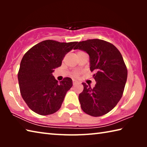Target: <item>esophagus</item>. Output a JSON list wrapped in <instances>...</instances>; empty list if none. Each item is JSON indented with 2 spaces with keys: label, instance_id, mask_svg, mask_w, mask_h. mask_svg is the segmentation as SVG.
<instances>
[{
  "label": "esophagus",
  "instance_id": "34e87169",
  "mask_svg": "<svg viewBox=\"0 0 147 147\" xmlns=\"http://www.w3.org/2000/svg\"><path fill=\"white\" fill-rule=\"evenodd\" d=\"M80 84V83L78 82L75 80H73V86L78 85V84Z\"/></svg>",
  "mask_w": 147,
  "mask_h": 147
}]
</instances>
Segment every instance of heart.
Instances as JSON below:
<instances>
[{"instance_id": "heart-1", "label": "heart", "mask_w": 147, "mask_h": 147, "mask_svg": "<svg viewBox=\"0 0 147 147\" xmlns=\"http://www.w3.org/2000/svg\"><path fill=\"white\" fill-rule=\"evenodd\" d=\"M80 53H82V52L81 51H79V52H78V53H77V54H78ZM77 74H78L77 73H74V76H77Z\"/></svg>"}]
</instances>
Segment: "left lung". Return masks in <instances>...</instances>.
<instances>
[{"mask_svg": "<svg viewBox=\"0 0 147 147\" xmlns=\"http://www.w3.org/2000/svg\"><path fill=\"white\" fill-rule=\"evenodd\" d=\"M74 49L89 54L90 70L96 82L93 89L82 83L84 90L78 96L81 108L93 117L105 115L123 96L128 75L123 56L113 45L98 39L78 42Z\"/></svg>", "mask_w": 147, "mask_h": 147, "instance_id": "obj_1", "label": "left lung"}]
</instances>
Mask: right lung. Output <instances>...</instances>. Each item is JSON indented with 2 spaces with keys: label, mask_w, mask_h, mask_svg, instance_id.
<instances>
[{
  "label": "right lung",
  "mask_w": 147,
  "mask_h": 147,
  "mask_svg": "<svg viewBox=\"0 0 147 147\" xmlns=\"http://www.w3.org/2000/svg\"><path fill=\"white\" fill-rule=\"evenodd\" d=\"M76 44L45 40L32 47L23 57L18 73L20 91L35 113L51 115L61 108L73 81L67 77L58 83L53 73Z\"/></svg>",
  "instance_id": "right-lung-1"
}]
</instances>
